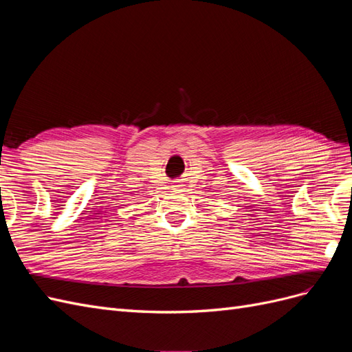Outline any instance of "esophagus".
Returning <instances> with one entry per match:
<instances>
[{"label": "esophagus", "mask_w": 352, "mask_h": 352, "mask_svg": "<svg viewBox=\"0 0 352 352\" xmlns=\"http://www.w3.org/2000/svg\"><path fill=\"white\" fill-rule=\"evenodd\" d=\"M179 186H182V185H179ZM179 186H176V188H179Z\"/></svg>", "instance_id": "obj_1"}]
</instances>
